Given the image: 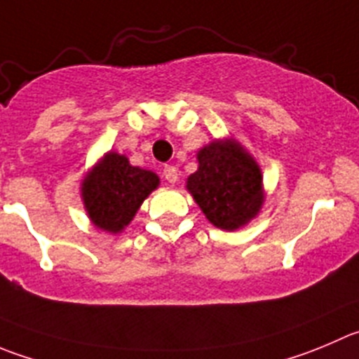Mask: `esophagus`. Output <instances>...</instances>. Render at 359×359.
<instances>
[{"mask_svg": "<svg viewBox=\"0 0 359 359\" xmlns=\"http://www.w3.org/2000/svg\"><path fill=\"white\" fill-rule=\"evenodd\" d=\"M163 177H165L169 183L177 182V169L174 165H165L163 167Z\"/></svg>", "mask_w": 359, "mask_h": 359, "instance_id": "esophagus-1", "label": "esophagus"}]
</instances>
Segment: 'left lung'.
Instances as JSON below:
<instances>
[{
  "instance_id": "left-lung-1",
  "label": "left lung",
  "mask_w": 359,
  "mask_h": 359,
  "mask_svg": "<svg viewBox=\"0 0 359 359\" xmlns=\"http://www.w3.org/2000/svg\"><path fill=\"white\" fill-rule=\"evenodd\" d=\"M197 160L199 167L187 180V190L215 227L236 231L257 217L264 203L261 167L240 142H210Z\"/></svg>"
}]
</instances>
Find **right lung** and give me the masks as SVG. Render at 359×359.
Listing matches in <instances>:
<instances>
[{
	"label": "right lung",
	"instance_id": "add662e5",
	"mask_svg": "<svg viewBox=\"0 0 359 359\" xmlns=\"http://www.w3.org/2000/svg\"><path fill=\"white\" fill-rule=\"evenodd\" d=\"M158 185L155 172L130 165L125 155L109 151L86 174L81 196L90 220L102 231L118 234Z\"/></svg>",
	"mask_w": 359,
	"mask_h": 359
}]
</instances>
